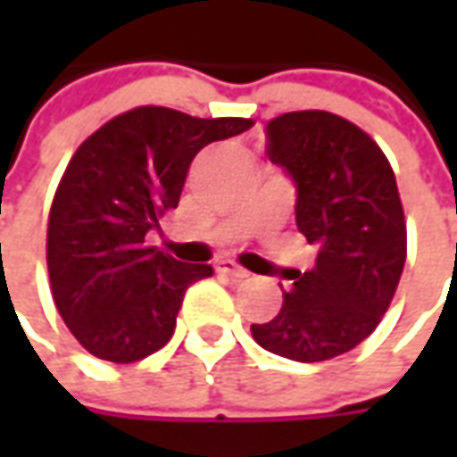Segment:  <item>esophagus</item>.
Returning <instances> with one entry per match:
<instances>
[{"label":"esophagus","instance_id":"34e87169","mask_svg":"<svg viewBox=\"0 0 457 457\" xmlns=\"http://www.w3.org/2000/svg\"><path fill=\"white\" fill-rule=\"evenodd\" d=\"M219 272L228 274V277H234V279H246V277H249V272H246L244 267H238L234 259H220Z\"/></svg>","mask_w":457,"mask_h":457}]
</instances>
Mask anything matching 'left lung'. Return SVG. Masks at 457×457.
Returning a JSON list of instances; mask_svg holds the SVG:
<instances>
[{"instance_id":"left-lung-1","label":"left lung","mask_w":457,"mask_h":457,"mask_svg":"<svg viewBox=\"0 0 457 457\" xmlns=\"http://www.w3.org/2000/svg\"><path fill=\"white\" fill-rule=\"evenodd\" d=\"M267 154L295 183V219L318 246L282 310L252 325L254 341L292 361H328L356 348L386 312L407 259L395 172L356 124L328 112H290L267 124Z\"/></svg>"}]
</instances>
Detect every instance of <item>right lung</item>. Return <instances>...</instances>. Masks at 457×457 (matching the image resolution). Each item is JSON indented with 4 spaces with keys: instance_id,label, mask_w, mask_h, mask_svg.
Listing matches in <instances>:
<instances>
[{
    "instance_id": "right-lung-1",
    "label": "right lung",
    "mask_w": 457,
    "mask_h": 457,
    "mask_svg": "<svg viewBox=\"0 0 457 457\" xmlns=\"http://www.w3.org/2000/svg\"><path fill=\"white\" fill-rule=\"evenodd\" d=\"M252 124L139 106L76 150L50 208L47 272L61 318L88 353L132 363L172 338L185 290L213 270L145 246V237L178 208L193 157Z\"/></svg>"
}]
</instances>
